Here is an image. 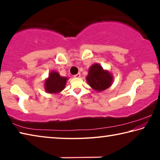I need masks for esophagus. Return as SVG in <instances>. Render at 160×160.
Listing matches in <instances>:
<instances>
[{"instance_id": "obj_1", "label": "esophagus", "mask_w": 160, "mask_h": 160, "mask_svg": "<svg viewBox=\"0 0 160 160\" xmlns=\"http://www.w3.org/2000/svg\"><path fill=\"white\" fill-rule=\"evenodd\" d=\"M80 73L79 72V73H77L76 75H74V78H80Z\"/></svg>"}]
</instances>
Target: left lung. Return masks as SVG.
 <instances>
[{
	"label": "left lung",
	"instance_id": "obj_1",
	"mask_svg": "<svg viewBox=\"0 0 160 160\" xmlns=\"http://www.w3.org/2000/svg\"><path fill=\"white\" fill-rule=\"evenodd\" d=\"M112 75L104 70L99 64H94L89 70L87 81L92 88L101 92L109 88L112 82Z\"/></svg>",
	"mask_w": 160,
	"mask_h": 160
}]
</instances>
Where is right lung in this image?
Returning a JSON list of instances; mask_svg holds the SVG:
<instances>
[{
    "label": "right lung",
    "mask_w": 160,
    "mask_h": 160,
    "mask_svg": "<svg viewBox=\"0 0 160 160\" xmlns=\"http://www.w3.org/2000/svg\"><path fill=\"white\" fill-rule=\"evenodd\" d=\"M67 78L61 77L57 72H50L48 79L45 81V89L48 93L56 94L65 88Z\"/></svg>",
    "instance_id": "obj_1"
}]
</instances>
